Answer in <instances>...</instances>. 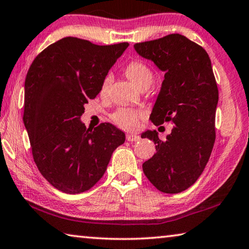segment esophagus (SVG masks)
<instances>
[{"label": "esophagus", "mask_w": 249, "mask_h": 249, "mask_svg": "<svg viewBox=\"0 0 249 249\" xmlns=\"http://www.w3.org/2000/svg\"><path fill=\"white\" fill-rule=\"evenodd\" d=\"M126 140L128 142H137L141 140V137L137 135H134V134H127V135H126Z\"/></svg>", "instance_id": "34e87169"}]
</instances>
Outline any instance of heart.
<instances>
[{
	"instance_id": "obj_1",
	"label": "heart",
	"mask_w": 249,
	"mask_h": 249,
	"mask_svg": "<svg viewBox=\"0 0 249 249\" xmlns=\"http://www.w3.org/2000/svg\"><path fill=\"white\" fill-rule=\"evenodd\" d=\"M126 75L131 80L137 88L141 89L145 85L151 86L154 80V75L152 70L148 68L147 65L144 64L140 61H134L129 63L126 68ZM113 77L112 75L108 74L106 75L102 83L101 92L102 94L106 93V90L112 84ZM141 116V114L136 110L129 109V108H120L117 112L114 114L113 118L115 121V123L121 126L124 129H135L137 127V121Z\"/></svg>"
}]
</instances>
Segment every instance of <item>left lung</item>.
Wrapping results in <instances>:
<instances>
[{
  "instance_id": "obj_1",
  "label": "left lung",
  "mask_w": 249,
  "mask_h": 249,
  "mask_svg": "<svg viewBox=\"0 0 249 249\" xmlns=\"http://www.w3.org/2000/svg\"><path fill=\"white\" fill-rule=\"evenodd\" d=\"M134 49L165 73L152 122L174 125L164 141L154 129L142 134L156 147L143 172L159 191L177 194L202 175L215 143L218 89L211 58L202 46L180 34L136 43Z\"/></svg>"
}]
</instances>
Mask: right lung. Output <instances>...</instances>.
<instances>
[{
    "mask_svg": "<svg viewBox=\"0 0 249 249\" xmlns=\"http://www.w3.org/2000/svg\"><path fill=\"white\" fill-rule=\"evenodd\" d=\"M128 45H95L64 37L42 51L30 66L23 122L38 171L58 191H89L125 142V134L114 125L86 128L81 116Z\"/></svg>",
    "mask_w": 249,
    "mask_h": 249,
    "instance_id": "obj_1",
    "label": "right lung"
}]
</instances>
